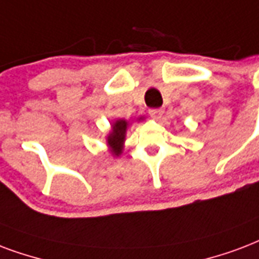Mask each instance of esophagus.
<instances>
[{
    "label": "esophagus",
    "mask_w": 259,
    "mask_h": 259,
    "mask_svg": "<svg viewBox=\"0 0 259 259\" xmlns=\"http://www.w3.org/2000/svg\"><path fill=\"white\" fill-rule=\"evenodd\" d=\"M163 112L164 111L161 108H152V110H149V115L157 121V119H160L161 116H163Z\"/></svg>",
    "instance_id": "34e87169"
}]
</instances>
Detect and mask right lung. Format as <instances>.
<instances>
[{
	"instance_id": "add662e5",
	"label": "right lung",
	"mask_w": 259,
	"mask_h": 259,
	"mask_svg": "<svg viewBox=\"0 0 259 259\" xmlns=\"http://www.w3.org/2000/svg\"><path fill=\"white\" fill-rule=\"evenodd\" d=\"M143 119V118H140ZM129 127V122L125 119H116L111 126V132L107 136V145L111 149V153L114 156H119L123 149V143H125L126 130Z\"/></svg>"
}]
</instances>
